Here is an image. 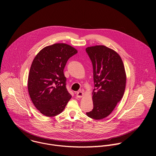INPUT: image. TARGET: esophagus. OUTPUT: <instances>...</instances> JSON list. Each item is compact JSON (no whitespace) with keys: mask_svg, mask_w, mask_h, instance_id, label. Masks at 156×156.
<instances>
[{"mask_svg":"<svg viewBox=\"0 0 156 156\" xmlns=\"http://www.w3.org/2000/svg\"><path fill=\"white\" fill-rule=\"evenodd\" d=\"M84 96V93L82 91H78L76 93V97L78 98H81Z\"/></svg>","mask_w":156,"mask_h":156,"instance_id":"obj_1","label":"esophagus"}]
</instances>
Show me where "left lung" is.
<instances>
[{
    "instance_id": "8db88e82",
    "label": "left lung",
    "mask_w": 156,
    "mask_h": 156,
    "mask_svg": "<svg viewBox=\"0 0 156 156\" xmlns=\"http://www.w3.org/2000/svg\"><path fill=\"white\" fill-rule=\"evenodd\" d=\"M86 52L93 66L94 87L93 109L87 117L101 120L112 113L122 99L126 86V75L120 55L103 45L87 47Z\"/></svg>"
}]
</instances>
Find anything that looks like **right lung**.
<instances>
[{
	"label": "right lung",
	"instance_id": "obj_1",
	"mask_svg": "<svg viewBox=\"0 0 156 156\" xmlns=\"http://www.w3.org/2000/svg\"><path fill=\"white\" fill-rule=\"evenodd\" d=\"M78 51L65 43H56L41 49L33 60L28 80L30 98L39 112L54 117L64 110L72 96L66 88L63 69Z\"/></svg>",
	"mask_w": 156,
	"mask_h": 156
}]
</instances>
